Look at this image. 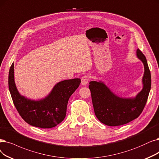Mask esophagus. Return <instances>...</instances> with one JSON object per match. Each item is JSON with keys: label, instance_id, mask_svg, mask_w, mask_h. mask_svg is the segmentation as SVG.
<instances>
[{"label": "esophagus", "instance_id": "1", "mask_svg": "<svg viewBox=\"0 0 159 159\" xmlns=\"http://www.w3.org/2000/svg\"><path fill=\"white\" fill-rule=\"evenodd\" d=\"M89 80V77L88 75H84L83 77L81 78V84L82 85H86L88 84Z\"/></svg>", "mask_w": 159, "mask_h": 159}]
</instances>
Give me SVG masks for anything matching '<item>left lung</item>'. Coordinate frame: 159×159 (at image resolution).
<instances>
[{"label": "left lung", "mask_w": 159, "mask_h": 159, "mask_svg": "<svg viewBox=\"0 0 159 159\" xmlns=\"http://www.w3.org/2000/svg\"><path fill=\"white\" fill-rule=\"evenodd\" d=\"M136 55L144 65L143 89L134 98H124L113 93L103 82L90 81L89 88L95 116L103 124L116 126L128 123L138 117L147 102L151 85V72L145 55L139 49Z\"/></svg>", "instance_id": "left-lung-1"}]
</instances>
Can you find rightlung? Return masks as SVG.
<instances>
[{
    "mask_svg": "<svg viewBox=\"0 0 159 159\" xmlns=\"http://www.w3.org/2000/svg\"><path fill=\"white\" fill-rule=\"evenodd\" d=\"M81 83L80 78L66 80L57 84L48 97L40 100L27 99L18 92L14 81V63L8 75V87L14 104L25 122L42 129L53 128L64 120L67 104Z\"/></svg>",
    "mask_w": 159,
    "mask_h": 159,
    "instance_id": "add662e5",
    "label": "right lung"
}]
</instances>
